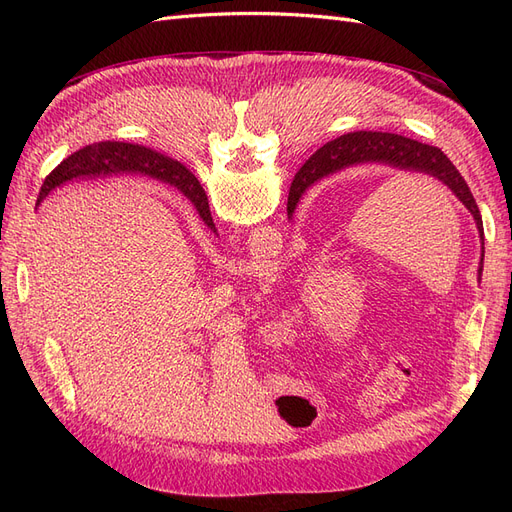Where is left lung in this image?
I'll return each instance as SVG.
<instances>
[{
	"label": "left lung",
	"mask_w": 512,
	"mask_h": 512,
	"mask_svg": "<svg viewBox=\"0 0 512 512\" xmlns=\"http://www.w3.org/2000/svg\"><path fill=\"white\" fill-rule=\"evenodd\" d=\"M363 162H384L391 164L395 168H404V170H416V173H425L436 177L442 181L448 190H451L466 209L474 215L480 239H483L485 245V235H483V218H480V211L476 200L468 188L466 179L461 177L459 170L453 166V162L446 158V153L438 147H431L425 143L412 141V138H406L401 134H391V132H352L335 138V141L327 143L320 147L312 160L307 162L305 173L312 177L309 179H320L329 173H335V170L350 166V164H363ZM294 194L288 196V215L294 213ZM207 194L200 188V183L196 179V207L207 211ZM483 256H485V247H483ZM483 273V258H480V267L478 275Z\"/></svg>",
	"instance_id": "8db88e82"
}]
</instances>
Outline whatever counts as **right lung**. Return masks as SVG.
Wrapping results in <instances>:
<instances>
[{
  "label": "right lung",
  "mask_w": 512,
  "mask_h": 512,
  "mask_svg": "<svg viewBox=\"0 0 512 512\" xmlns=\"http://www.w3.org/2000/svg\"><path fill=\"white\" fill-rule=\"evenodd\" d=\"M108 173H143L149 177L162 179L170 185H175V188L188 196L196 207V177L190 173L188 168L181 166L175 160L162 156V153H156V151L143 147V145L111 143V141L79 149L76 153H72L70 158L61 162L53 170V173L44 179V185H42L40 196H38V205L46 198V194H49L61 183H66L76 177H98V175H108ZM309 177L312 175L305 173V168L297 177H294L290 194H294V198L297 200L307 185L314 183V179H309ZM297 200H294V203H297ZM196 211L200 213L203 222L215 232L209 203H207V211H205V207H203V211L196 207Z\"/></svg>",
  "instance_id": "1"
}]
</instances>
